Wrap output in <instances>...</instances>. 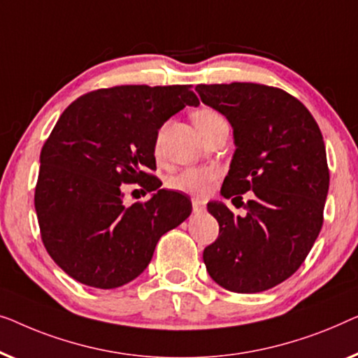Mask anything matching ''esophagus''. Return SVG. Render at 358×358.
Listing matches in <instances>:
<instances>
[{
	"instance_id": "obj_1",
	"label": "esophagus",
	"mask_w": 358,
	"mask_h": 358,
	"mask_svg": "<svg viewBox=\"0 0 358 358\" xmlns=\"http://www.w3.org/2000/svg\"><path fill=\"white\" fill-rule=\"evenodd\" d=\"M193 210L194 213H201V210H204V201H201L199 198H193Z\"/></svg>"
}]
</instances>
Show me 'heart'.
<instances>
[{
    "instance_id": "b5f03b06",
    "label": "heart",
    "mask_w": 358,
    "mask_h": 358,
    "mask_svg": "<svg viewBox=\"0 0 358 358\" xmlns=\"http://www.w3.org/2000/svg\"><path fill=\"white\" fill-rule=\"evenodd\" d=\"M219 118L222 117H220L217 112H214V110H209V108L199 110V112H196L193 117L196 128L204 127V124H208ZM155 150H159V143L155 144ZM215 177H217V172L213 169H189L170 180V186H172L173 189L183 191V193L206 194L209 193L210 188H213Z\"/></svg>"
}]
</instances>
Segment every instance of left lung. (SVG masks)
Listing matches in <instances>:
<instances>
[{"label": "left lung", "instance_id": "obj_1", "mask_svg": "<svg viewBox=\"0 0 358 358\" xmlns=\"http://www.w3.org/2000/svg\"><path fill=\"white\" fill-rule=\"evenodd\" d=\"M196 92L234 128L235 152L220 194L241 199L246 215L220 201L208 210L219 236L206 246V269L220 287L256 294L289 279L323 227L329 189L326 148L318 123L294 95L253 83L199 84Z\"/></svg>", "mask_w": 358, "mask_h": 358}]
</instances>
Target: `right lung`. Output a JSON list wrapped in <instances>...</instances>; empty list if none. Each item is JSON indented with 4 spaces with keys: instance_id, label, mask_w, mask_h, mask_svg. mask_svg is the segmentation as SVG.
Wrapping results in <instances>:
<instances>
[{
    "instance_id": "obj_1",
    "label": "right lung",
    "mask_w": 358,
    "mask_h": 358,
    "mask_svg": "<svg viewBox=\"0 0 358 358\" xmlns=\"http://www.w3.org/2000/svg\"><path fill=\"white\" fill-rule=\"evenodd\" d=\"M186 105H199L191 85L99 89L74 100L45 141L34 199L40 235L80 284H128L148 268L160 236L191 214L185 194L160 189L149 173L159 129ZM123 182L156 193L127 208Z\"/></svg>"
}]
</instances>
